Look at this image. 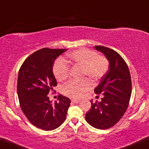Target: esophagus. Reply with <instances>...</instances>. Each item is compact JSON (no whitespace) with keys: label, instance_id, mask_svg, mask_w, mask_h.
Masks as SVG:
<instances>
[{"label":"esophagus","instance_id":"1","mask_svg":"<svg viewBox=\"0 0 149 149\" xmlns=\"http://www.w3.org/2000/svg\"><path fill=\"white\" fill-rule=\"evenodd\" d=\"M72 102L73 103H74V104H79V103L81 102V100H75V99H73V100H72Z\"/></svg>","mask_w":149,"mask_h":149}]
</instances>
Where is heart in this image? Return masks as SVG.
<instances>
[{"instance_id": "obj_1", "label": "heart", "mask_w": 149, "mask_h": 149, "mask_svg": "<svg viewBox=\"0 0 149 149\" xmlns=\"http://www.w3.org/2000/svg\"><path fill=\"white\" fill-rule=\"evenodd\" d=\"M64 61L69 65L82 67V76H88L93 81L102 79L109 68V63L105 56L97 55L95 51L86 48H79L68 53ZM69 71V66L62 60L58 59L55 62L53 72L58 81H61L67 79ZM91 87L92 83L88 79L80 81H70L63 86L62 91L67 96L79 98Z\"/></svg>"}]
</instances>
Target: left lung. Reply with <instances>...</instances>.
I'll list each match as a JSON object with an SVG mask.
<instances>
[{
  "label": "left lung",
  "instance_id": "obj_1",
  "mask_svg": "<svg viewBox=\"0 0 149 149\" xmlns=\"http://www.w3.org/2000/svg\"><path fill=\"white\" fill-rule=\"evenodd\" d=\"M109 62V68L100 83L95 88L97 95H104L102 102H91V108L86 114V120L98 129H107L119 122L127 109L132 86L129 70L125 61L116 51L97 45Z\"/></svg>",
  "mask_w": 149,
  "mask_h": 149
}]
</instances>
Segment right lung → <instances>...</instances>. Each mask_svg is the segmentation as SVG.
I'll return each mask as SVG.
<instances>
[{
    "label": "right lung",
    "mask_w": 149,
    "mask_h": 149,
    "mask_svg": "<svg viewBox=\"0 0 149 149\" xmlns=\"http://www.w3.org/2000/svg\"><path fill=\"white\" fill-rule=\"evenodd\" d=\"M66 49L43 48L29 56L18 72L17 93L20 106L36 127L56 129L64 122L71 101L60 95L54 104L49 100L50 90L57 85L53 63Z\"/></svg>",
    "instance_id": "obj_1"
}]
</instances>
